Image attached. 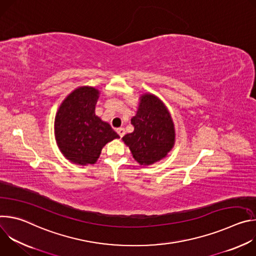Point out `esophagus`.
I'll use <instances>...</instances> for the list:
<instances>
[{"label":"esophagus","instance_id":"obj_1","mask_svg":"<svg viewBox=\"0 0 256 256\" xmlns=\"http://www.w3.org/2000/svg\"><path fill=\"white\" fill-rule=\"evenodd\" d=\"M116 132H118V134H120V138H122V136H124V134H126V130H124V128H118V130H116Z\"/></svg>","mask_w":256,"mask_h":256}]
</instances>
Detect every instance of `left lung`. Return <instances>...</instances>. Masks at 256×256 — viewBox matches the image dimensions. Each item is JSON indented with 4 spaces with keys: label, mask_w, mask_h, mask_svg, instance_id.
<instances>
[{
    "label": "left lung",
    "mask_w": 256,
    "mask_h": 256,
    "mask_svg": "<svg viewBox=\"0 0 256 256\" xmlns=\"http://www.w3.org/2000/svg\"><path fill=\"white\" fill-rule=\"evenodd\" d=\"M134 130L122 138L134 159L142 166L164 159L175 144V126L164 102L152 93L138 98V109L130 120Z\"/></svg>",
    "instance_id": "1"
}]
</instances>
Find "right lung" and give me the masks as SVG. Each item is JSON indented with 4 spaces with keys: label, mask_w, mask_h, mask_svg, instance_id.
I'll list each match as a JSON object with an SVG mask.
<instances>
[{
    "label": "right lung",
    "mask_w": 256,
    "mask_h": 256,
    "mask_svg": "<svg viewBox=\"0 0 256 256\" xmlns=\"http://www.w3.org/2000/svg\"><path fill=\"white\" fill-rule=\"evenodd\" d=\"M100 91L92 86L72 90L54 118V138L64 157L72 163L95 164L104 146L120 136L95 114Z\"/></svg>",
    "instance_id": "obj_1"
}]
</instances>
